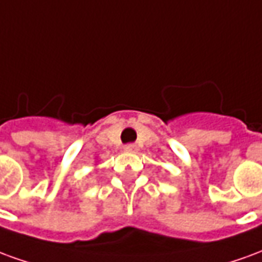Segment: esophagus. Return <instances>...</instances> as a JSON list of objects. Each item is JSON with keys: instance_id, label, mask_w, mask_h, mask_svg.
I'll return each instance as SVG.
<instances>
[{"instance_id": "1", "label": "esophagus", "mask_w": 262, "mask_h": 262, "mask_svg": "<svg viewBox=\"0 0 262 262\" xmlns=\"http://www.w3.org/2000/svg\"><path fill=\"white\" fill-rule=\"evenodd\" d=\"M123 148H125L126 151H130V153H133V151H136V150H137L136 144H133V143H129V144H126Z\"/></svg>"}]
</instances>
